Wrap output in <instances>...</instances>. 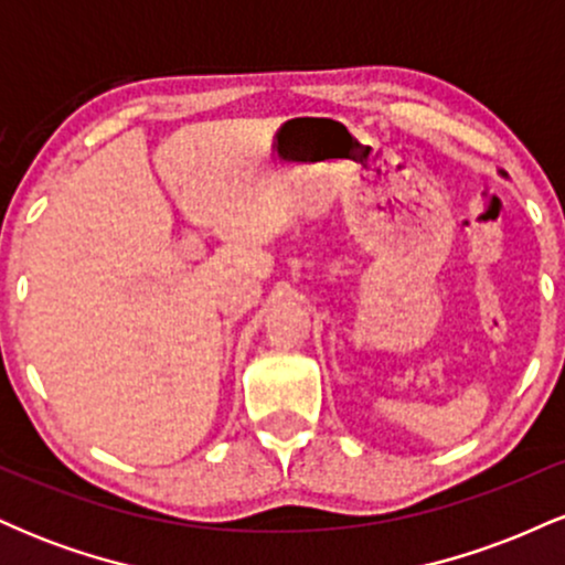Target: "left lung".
<instances>
[{"mask_svg":"<svg viewBox=\"0 0 565 565\" xmlns=\"http://www.w3.org/2000/svg\"><path fill=\"white\" fill-rule=\"evenodd\" d=\"M502 174H504V172H502Z\"/></svg>","mask_w":565,"mask_h":565,"instance_id":"8db88e82","label":"left lung"}]
</instances>
